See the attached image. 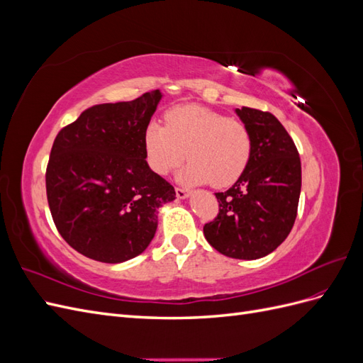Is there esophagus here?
I'll list each match as a JSON object with an SVG mask.
<instances>
[{
  "label": "esophagus",
  "instance_id": "esophagus-1",
  "mask_svg": "<svg viewBox=\"0 0 363 363\" xmlns=\"http://www.w3.org/2000/svg\"><path fill=\"white\" fill-rule=\"evenodd\" d=\"M175 194H177V199H180V200H184L189 196V191L184 188H175Z\"/></svg>",
  "mask_w": 363,
  "mask_h": 363
}]
</instances>
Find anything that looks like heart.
<instances>
[{"instance_id":"heart-1","label":"heart","mask_w":363,"mask_h":363,"mask_svg":"<svg viewBox=\"0 0 363 363\" xmlns=\"http://www.w3.org/2000/svg\"><path fill=\"white\" fill-rule=\"evenodd\" d=\"M150 168L168 175L186 159L183 174L188 183L211 182L215 188L233 184L244 174L251 157L252 140L248 127L236 118L201 106H179L164 115V125L150 123L144 131Z\"/></svg>"}]
</instances>
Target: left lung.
I'll return each instance as SVG.
<instances>
[{
	"instance_id": "1",
	"label": "left lung",
	"mask_w": 363,
	"mask_h": 363,
	"mask_svg": "<svg viewBox=\"0 0 363 363\" xmlns=\"http://www.w3.org/2000/svg\"><path fill=\"white\" fill-rule=\"evenodd\" d=\"M252 140L244 174L225 192H216L219 213L203 228L221 255L255 260L288 238L301 192V162L280 121L257 108H236Z\"/></svg>"
}]
</instances>
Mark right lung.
<instances>
[{
  "label": "right lung",
  "mask_w": 363,
  "mask_h": 363,
  "mask_svg": "<svg viewBox=\"0 0 363 363\" xmlns=\"http://www.w3.org/2000/svg\"><path fill=\"white\" fill-rule=\"evenodd\" d=\"M162 100L92 106L54 139L47 199L59 233L80 255L104 263L139 256L157 230L159 207L172 186L147 163L144 131Z\"/></svg>",
  "instance_id": "1"
}]
</instances>
